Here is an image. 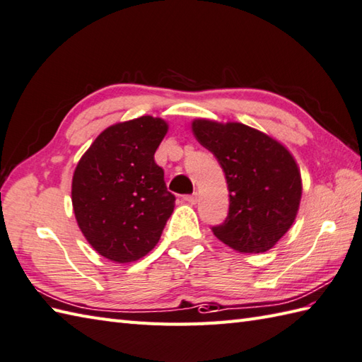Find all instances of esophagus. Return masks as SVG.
Masks as SVG:
<instances>
[{
    "label": "esophagus",
    "mask_w": 362,
    "mask_h": 362,
    "mask_svg": "<svg viewBox=\"0 0 362 362\" xmlns=\"http://www.w3.org/2000/svg\"><path fill=\"white\" fill-rule=\"evenodd\" d=\"M183 200H185V202H188V204H191V205L197 204V200H199L197 192H194V194H187V196H183Z\"/></svg>",
    "instance_id": "34e87169"
}]
</instances>
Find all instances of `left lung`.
I'll return each instance as SVG.
<instances>
[{
  "label": "left lung",
  "instance_id": "1",
  "mask_svg": "<svg viewBox=\"0 0 362 362\" xmlns=\"http://www.w3.org/2000/svg\"><path fill=\"white\" fill-rule=\"evenodd\" d=\"M192 132L216 156L230 191V211L214 236L242 255L265 253L299 211L302 179L290 151L268 134L238 122L196 119Z\"/></svg>",
  "mask_w": 362,
  "mask_h": 362
}]
</instances>
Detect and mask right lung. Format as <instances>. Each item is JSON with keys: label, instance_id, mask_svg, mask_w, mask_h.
<instances>
[{"label": "right lung", "instance_id": "add662e5", "mask_svg": "<svg viewBox=\"0 0 362 362\" xmlns=\"http://www.w3.org/2000/svg\"><path fill=\"white\" fill-rule=\"evenodd\" d=\"M168 123L153 115L106 128L77 163L72 206L100 256L128 264L153 250L174 211V194L154 154Z\"/></svg>", "mask_w": 362, "mask_h": 362}]
</instances>
